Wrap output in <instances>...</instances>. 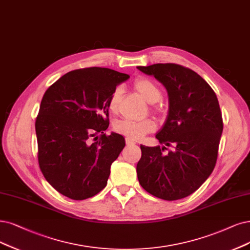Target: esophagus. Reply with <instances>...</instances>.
Wrapping results in <instances>:
<instances>
[{"mask_svg": "<svg viewBox=\"0 0 250 250\" xmlns=\"http://www.w3.org/2000/svg\"><path fill=\"white\" fill-rule=\"evenodd\" d=\"M125 143H126V145H127V146H130V145H135V144H136V142H135L134 140H132V139H128V138H125Z\"/></svg>", "mask_w": 250, "mask_h": 250, "instance_id": "esophagus-1", "label": "esophagus"}]
</instances>
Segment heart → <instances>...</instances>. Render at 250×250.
Returning <instances> with one entry per match:
<instances>
[{
  "label": "heart",
  "instance_id": "b5f03b06",
  "mask_svg": "<svg viewBox=\"0 0 250 250\" xmlns=\"http://www.w3.org/2000/svg\"><path fill=\"white\" fill-rule=\"evenodd\" d=\"M133 87L147 103L154 104L161 99L162 91L160 87L156 85V83L148 78H139L135 80L133 83ZM120 95H122V91H120L119 88H116L112 92V95H111L108 101V108L110 112L115 113L117 111ZM155 127V122L150 118L143 120H132L124 118L118 120L114 125V130L118 134H122L132 140L141 139L146 134L153 132Z\"/></svg>",
  "mask_w": 250,
  "mask_h": 250
}]
</instances>
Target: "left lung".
I'll return each mask as SVG.
<instances>
[{"label": "left lung", "instance_id": "8db88e82", "mask_svg": "<svg viewBox=\"0 0 250 250\" xmlns=\"http://www.w3.org/2000/svg\"><path fill=\"white\" fill-rule=\"evenodd\" d=\"M137 68L167 89L168 115L155 137L160 143L175 147L174 152L163 155L164 146L141 145L138 180L156 198L167 201L186 198L207 180L215 167L224 128L217 97L196 72L180 64L155 63Z\"/></svg>", "mask_w": 250, "mask_h": 250}]
</instances>
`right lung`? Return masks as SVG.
Masks as SVG:
<instances>
[{
    "instance_id": "right-lung-1",
    "label": "right lung",
    "mask_w": 250,
    "mask_h": 250,
    "mask_svg": "<svg viewBox=\"0 0 250 250\" xmlns=\"http://www.w3.org/2000/svg\"><path fill=\"white\" fill-rule=\"evenodd\" d=\"M128 78L107 68L79 69L45 91L35 124L38 161L45 179L62 195L84 200L106 187L111 165L125 145L122 135L104 134L108 101ZM98 133L100 140L91 144Z\"/></svg>"
}]
</instances>
